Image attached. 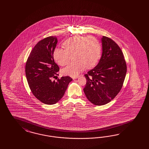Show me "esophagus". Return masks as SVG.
Masks as SVG:
<instances>
[{
    "mask_svg": "<svg viewBox=\"0 0 149 149\" xmlns=\"http://www.w3.org/2000/svg\"><path fill=\"white\" fill-rule=\"evenodd\" d=\"M79 77H72V79H77Z\"/></svg>",
    "mask_w": 149,
    "mask_h": 149,
    "instance_id": "34e87169",
    "label": "esophagus"
}]
</instances>
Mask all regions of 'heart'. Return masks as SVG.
<instances>
[{
	"label": "heart",
	"instance_id": "b5f03b06",
	"mask_svg": "<svg viewBox=\"0 0 149 149\" xmlns=\"http://www.w3.org/2000/svg\"><path fill=\"white\" fill-rule=\"evenodd\" d=\"M65 49L56 48L54 51V58L59 65L65 66L69 63L70 55L74 54L75 62L62 70L65 75L76 77L85 68L94 67L98 62L101 52L99 42L91 36H75L65 41Z\"/></svg>",
	"mask_w": 149,
	"mask_h": 149
}]
</instances>
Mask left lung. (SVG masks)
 I'll return each mask as SVG.
<instances>
[{
  "mask_svg": "<svg viewBox=\"0 0 149 149\" xmlns=\"http://www.w3.org/2000/svg\"><path fill=\"white\" fill-rule=\"evenodd\" d=\"M102 54L95 67L85 75L84 91L87 98L95 105L109 103L120 92L127 72L122 51L117 44L107 36L102 38Z\"/></svg>",
  "mask_w": 149,
  "mask_h": 149,
  "instance_id": "1",
  "label": "left lung"
}]
</instances>
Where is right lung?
<instances>
[{
	"label": "right lung",
	"mask_w": 149,
	"mask_h": 149,
	"mask_svg": "<svg viewBox=\"0 0 149 149\" xmlns=\"http://www.w3.org/2000/svg\"><path fill=\"white\" fill-rule=\"evenodd\" d=\"M56 36L39 41L27 59L25 72L27 82L33 95L42 103L52 105L63 97L70 77H63L57 81L51 79L58 75V65L54 62V51L57 44Z\"/></svg>",
	"instance_id": "obj_1"
}]
</instances>
